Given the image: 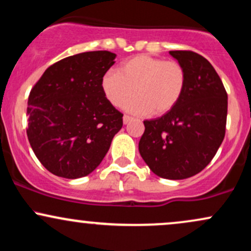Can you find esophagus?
I'll return each instance as SVG.
<instances>
[{
	"mask_svg": "<svg viewBox=\"0 0 251 251\" xmlns=\"http://www.w3.org/2000/svg\"><path fill=\"white\" fill-rule=\"evenodd\" d=\"M132 120H133V118L132 117H129V116H124V118H123V122H124V124H128V123H131Z\"/></svg>",
	"mask_w": 251,
	"mask_h": 251,
	"instance_id": "34e87169",
	"label": "esophagus"
}]
</instances>
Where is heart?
Wrapping results in <instances>:
<instances>
[{
	"label": "heart",
	"mask_w": 251,
	"mask_h": 251,
	"mask_svg": "<svg viewBox=\"0 0 251 251\" xmlns=\"http://www.w3.org/2000/svg\"><path fill=\"white\" fill-rule=\"evenodd\" d=\"M188 85V73L176 60L137 55L120 65L118 72L109 71L101 79L106 99L116 107L127 106L135 114L164 116L176 107Z\"/></svg>",
	"instance_id": "1"
}]
</instances>
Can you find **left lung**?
Instances as JSON below:
<instances>
[{"mask_svg": "<svg viewBox=\"0 0 251 251\" xmlns=\"http://www.w3.org/2000/svg\"><path fill=\"white\" fill-rule=\"evenodd\" d=\"M183 63L188 85L176 107L144 120L139 152L152 172L166 179H184L205 168L226 135L227 94L205 57L192 50H170Z\"/></svg>", "mask_w": 251, "mask_h": 251, "instance_id": "1", "label": "left lung"}]
</instances>
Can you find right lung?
Returning <instances> with one entry per match:
<instances>
[{
  "label": "right lung",
  "instance_id": "obj_1",
  "mask_svg": "<svg viewBox=\"0 0 251 251\" xmlns=\"http://www.w3.org/2000/svg\"><path fill=\"white\" fill-rule=\"evenodd\" d=\"M116 54L85 51L50 66L28 98L27 135L34 153L59 177H85L123 127L122 112L103 96L101 79Z\"/></svg>",
  "mask_w": 251,
  "mask_h": 251
}]
</instances>
